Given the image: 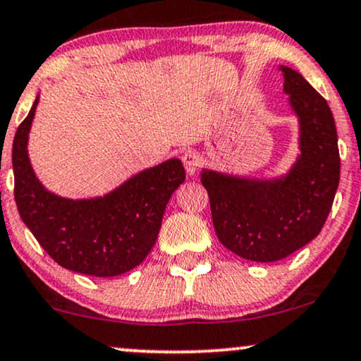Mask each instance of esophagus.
<instances>
[{"mask_svg":"<svg viewBox=\"0 0 361 361\" xmlns=\"http://www.w3.org/2000/svg\"><path fill=\"white\" fill-rule=\"evenodd\" d=\"M182 162H184L185 172H188L189 176H194L195 171H197L199 166H201V157H199V154L189 150V152H185L184 155H182Z\"/></svg>","mask_w":361,"mask_h":361,"instance_id":"1","label":"esophagus"}]
</instances>
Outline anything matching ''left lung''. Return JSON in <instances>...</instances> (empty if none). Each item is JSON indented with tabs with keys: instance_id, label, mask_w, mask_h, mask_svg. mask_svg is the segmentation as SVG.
Wrapping results in <instances>:
<instances>
[{
	"instance_id": "1",
	"label": "left lung",
	"mask_w": 361,
	"mask_h": 361,
	"mask_svg": "<svg viewBox=\"0 0 361 361\" xmlns=\"http://www.w3.org/2000/svg\"><path fill=\"white\" fill-rule=\"evenodd\" d=\"M283 92L298 120V154L273 177L201 171L222 246L244 259L273 262L306 246L322 231L340 184L335 118L303 75L279 65Z\"/></svg>"
}]
</instances>
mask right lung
<instances>
[{"label":"right lung","mask_w":361,"mask_h":361,"mask_svg":"<svg viewBox=\"0 0 361 361\" xmlns=\"http://www.w3.org/2000/svg\"><path fill=\"white\" fill-rule=\"evenodd\" d=\"M39 93L13 140L15 201L21 219L61 268L112 278L140 264L152 251L167 202L185 179L180 159L133 173L95 197L72 199L48 190L28 155Z\"/></svg>","instance_id":"right-lung-1"}]
</instances>
